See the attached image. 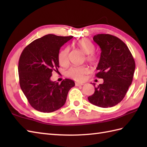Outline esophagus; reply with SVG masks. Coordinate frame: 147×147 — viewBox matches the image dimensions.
I'll use <instances>...</instances> for the list:
<instances>
[{
    "mask_svg": "<svg viewBox=\"0 0 147 147\" xmlns=\"http://www.w3.org/2000/svg\"><path fill=\"white\" fill-rule=\"evenodd\" d=\"M75 85H76V86H82V85H84V83H75Z\"/></svg>",
    "mask_w": 147,
    "mask_h": 147,
    "instance_id": "34e87169",
    "label": "esophagus"
}]
</instances>
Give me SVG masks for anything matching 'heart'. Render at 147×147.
<instances>
[{
  "label": "heart",
  "instance_id": "heart-1",
  "mask_svg": "<svg viewBox=\"0 0 147 147\" xmlns=\"http://www.w3.org/2000/svg\"><path fill=\"white\" fill-rule=\"evenodd\" d=\"M76 45L84 54H86V59L91 63H96L98 57L94 52L95 47L91 40L88 38H83L76 42ZM69 47H65L61 50L58 55L59 63L62 66H65L69 63ZM90 72V69L86 65L73 66L70 67L67 71V74L74 80L82 82L85 80L86 75Z\"/></svg>",
  "mask_w": 147,
  "mask_h": 147
}]
</instances>
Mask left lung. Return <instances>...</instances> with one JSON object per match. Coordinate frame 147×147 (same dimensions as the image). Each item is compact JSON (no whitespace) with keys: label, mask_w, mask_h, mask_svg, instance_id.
I'll return each mask as SVG.
<instances>
[{"label":"left lung","mask_w":147,"mask_h":147,"mask_svg":"<svg viewBox=\"0 0 147 147\" xmlns=\"http://www.w3.org/2000/svg\"><path fill=\"white\" fill-rule=\"evenodd\" d=\"M93 39L101 49L95 76L104 80V83L95 86L94 93L88 99L98 107H111L125 96L132 83L135 62L127 45L117 37L98 34Z\"/></svg>","instance_id":"8db88e82"}]
</instances>
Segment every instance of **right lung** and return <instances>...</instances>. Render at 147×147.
I'll use <instances>...</instances> for the list:
<instances>
[{
  "mask_svg": "<svg viewBox=\"0 0 147 147\" xmlns=\"http://www.w3.org/2000/svg\"><path fill=\"white\" fill-rule=\"evenodd\" d=\"M49 34L34 40L22 52L18 64L21 88L32 107L42 112H52L62 107L74 81L61 83L51 80L53 71L59 67L58 55L61 47L73 38Z\"/></svg>",
  "mask_w": 147,
  "mask_h": 147,
  "instance_id": "add662e5",
  "label": "right lung"
}]
</instances>
